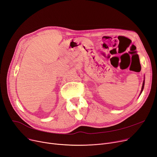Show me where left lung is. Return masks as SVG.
Returning <instances> with one entry per match:
<instances>
[{
  "mask_svg": "<svg viewBox=\"0 0 157 157\" xmlns=\"http://www.w3.org/2000/svg\"><path fill=\"white\" fill-rule=\"evenodd\" d=\"M144 81L143 82V87H142V89H141V93H142V91H143V89H144Z\"/></svg>",
  "mask_w": 157,
  "mask_h": 157,
  "instance_id": "8db88e82",
  "label": "left lung"
}]
</instances>
